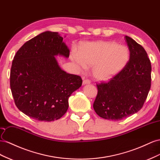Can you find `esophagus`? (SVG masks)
<instances>
[{
  "label": "esophagus",
  "mask_w": 160,
  "mask_h": 160,
  "mask_svg": "<svg viewBox=\"0 0 160 160\" xmlns=\"http://www.w3.org/2000/svg\"><path fill=\"white\" fill-rule=\"evenodd\" d=\"M90 83V81L88 79H86V80H83V82H82V84L83 85H86V84H89Z\"/></svg>",
  "instance_id": "obj_1"
}]
</instances>
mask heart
<instances>
[{
    "label": "heart",
    "instance_id": "b5f03b06",
    "mask_svg": "<svg viewBox=\"0 0 160 160\" xmlns=\"http://www.w3.org/2000/svg\"><path fill=\"white\" fill-rule=\"evenodd\" d=\"M70 59L79 72L92 66V76L98 81H108L117 76L129 62V50L113 42H83L78 52L73 51Z\"/></svg>",
    "mask_w": 160,
    "mask_h": 160
}]
</instances>
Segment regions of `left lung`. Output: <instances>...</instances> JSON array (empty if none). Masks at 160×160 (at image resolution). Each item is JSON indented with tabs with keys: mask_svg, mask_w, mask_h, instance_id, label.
Here are the masks:
<instances>
[{
	"mask_svg": "<svg viewBox=\"0 0 160 160\" xmlns=\"http://www.w3.org/2000/svg\"><path fill=\"white\" fill-rule=\"evenodd\" d=\"M129 60L119 74L107 83L97 84L93 104L96 113L103 118L119 121L142 108L151 88L152 66L141 45L125 36Z\"/></svg>",
	"mask_w": 160,
	"mask_h": 160,
	"instance_id": "1",
	"label": "left lung"
}]
</instances>
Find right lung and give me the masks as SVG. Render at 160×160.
<instances>
[{
	"instance_id": "right-lung-1",
	"label": "right lung",
	"mask_w": 160,
	"mask_h": 160,
	"mask_svg": "<svg viewBox=\"0 0 160 160\" xmlns=\"http://www.w3.org/2000/svg\"><path fill=\"white\" fill-rule=\"evenodd\" d=\"M70 50L58 32L45 31L27 42L12 60L10 85L17 107L39 121L60 118L68 98L82 86L79 76L68 74L56 56L69 58Z\"/></svg>"
}]
</instances>
